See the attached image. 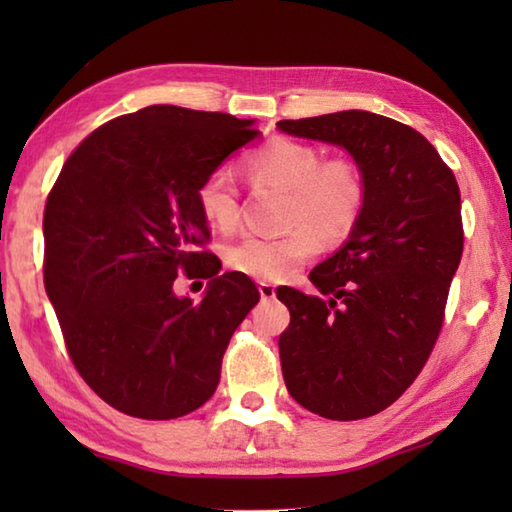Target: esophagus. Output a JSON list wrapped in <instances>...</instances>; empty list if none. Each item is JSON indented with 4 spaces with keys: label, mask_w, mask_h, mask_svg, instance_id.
<instances>
[{
    "label": "esophagus",
    "mask_w": 512,
    "mask_h": 512,
    "mask_svg": "<svg viewBox=\"0 0 512 512\" xmlns=\"http://www.w3.org/2000/svg\"><path fill=\"white\" fill-rule=\"evenodd\" d=\"M259 296L262 300H273L275 298V287L268 282H259Z\"/></svg>",
    "instance_id": "obj_1"
}]
</instances>
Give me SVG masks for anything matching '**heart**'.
<instances>
[{"instance_id": "heart-1", "label": "heart", "mask_w": 512, "mask_h": 512, "mask_svg": "<svg viewBox=\"0 0 512 512\" xmlns=\"http://www.w3.org/2000/svg\"><path fill=\"white\" fill-rule=\"evenodd\" d=\"M244 173L253 187H277L287 192L280 237L250 235L228 250V266L259 282H277L298 271L316 255L318 237L339 241L359 223L368 201L361 167L350 158H323L314 144L273 140L244 158ZM203 219L219 232L239 225V187L228 171H212L196 189Z\"/></svg>"}]
</instances>
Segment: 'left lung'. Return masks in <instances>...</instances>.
I'll return each instance as SVG.
<instances>
[{"label":"left lung","mask_w":512,"mask_h":512,"mask_svg":"<svg viewBox=\"0 0 512 512\" xmlns=\"http://www.w3.org/2000/svg\"><path fill=\"white\" fill-rule=\"evenodd\" d=\"M277 128L348 149L368 185L350 239L309 273L320 296L277 289L291 314L277 341L284 384L320 418H370L413 384L443 329L463 255L461 192L427 137L375 112Z\"/></svg>","instance_id":"1"}]
</instances>
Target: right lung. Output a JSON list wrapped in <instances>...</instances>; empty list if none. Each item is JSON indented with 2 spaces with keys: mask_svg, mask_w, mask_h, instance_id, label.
<instances>
[{
  "mask_svg": "<svg viewBox=\"0 0 512 512\" xmlns=\"http://www.w3.org/2000/svg\"><path fill=\"white\" fill-rule=\"evenodd\" d=\"M253 119L149 106L99 126L63 164L45 205V289L74 368L112 409L173 420L203 406L259 291L205 244L196 189L255 140ZM180 272L212 276L178 299Z\"/></svg>",
  "mask_w": 512,
  "mask_h": 512,
  "instance_id": "obj_1",
  "label": "right lung"
}]
</instances>
